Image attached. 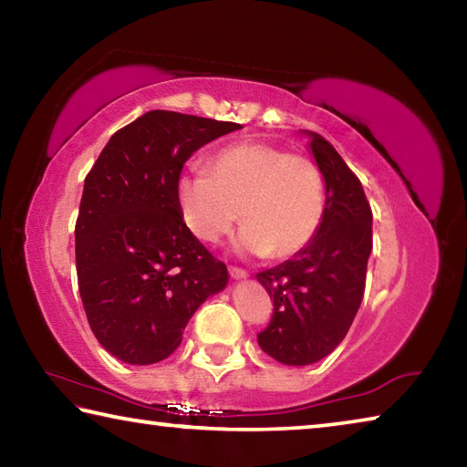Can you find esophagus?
Here are the masks:
<instances>
[{
	"label": "esophagus",
	"mask_w": 467,
	"mask_h": 467,
	"mask_svg": "<svg viewBox=\"0 0 467 467\" xmlns=\"http://www.w3.org/2000/svg\"><path fill=\"white\" fill-rule=\"evenodd\" d=\"M228 274H231L233 280H244L249 275L247 272L241 270V267H231V270H228Z\"/></svg>",
	"instance_id": "34e87169"
}]
</instances>
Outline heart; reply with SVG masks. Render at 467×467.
Wrapping results in <instances>:
<instances>
[{
    "mask_svg": "<svg viewBox=\"0 0 467 467\" xmlns=\"http://www.w3.org/2000/svg\"><path fill=\"white\" fill-rule=\"evenodd\" d=\"M205 172L177 181V205L195 239L214 244L239 220L234 249L244 255L286 259L317 234L326 212V181L317 164L264 141L220 150Z\"/></svg>",
    "mask_w": 467,
    "mask_h": 467,
    "instance_id": "heart-1",
    "label": "heart"
}]
</instances>
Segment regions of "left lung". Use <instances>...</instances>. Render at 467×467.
<instances>
[{"label":"left lung","instance_id":"left-lung-1","mask_svg":"<svg viewBox=\"0 0 467 467\" xmlns=\"http://www.w3.org/2000/svg\"><path fill=\"white\" fill-rule=\"evenodd\" d=\"M326 181V212L317 234L295 257L259 272L274 298L267 329L257 334L265 354L288 367L326 358L350 329L365 295L373 249V212L357 175L319 133L303 130Z\"/></svg>","mask_w":467,"mask_h":467}]
</instances>
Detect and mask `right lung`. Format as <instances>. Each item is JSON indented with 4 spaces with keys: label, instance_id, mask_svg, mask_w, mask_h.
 <instances>
[{
    "label": "right lung",
    "instance_id": "right-lung-1",
    "mask_svg": "<svg viewBox=\"0 0 467 467\" xmlns=\"http://www.w3.org/2000/svg\"><path fill=\"white\" fill-rule=\"evenodd\" d=\"M236 130L150 110L109 140L86 177L78 286L92 334L117 360L154 365L171 357L193 313L226 288V265L181 218L177 181L195 150Z\"/></svg>",
    "mask_w": 467,
    "mask_h": 467
}]
</instances>
